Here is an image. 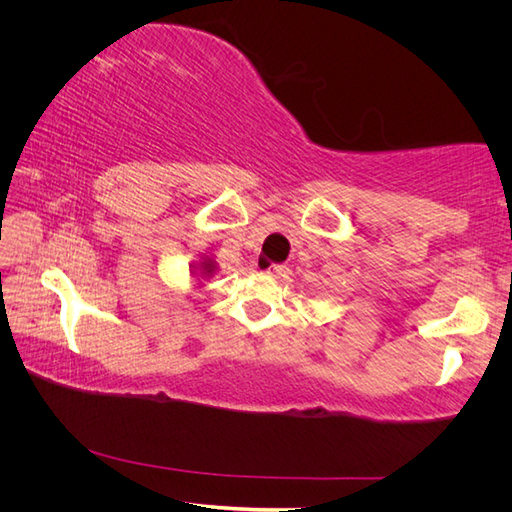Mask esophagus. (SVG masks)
I'll use <instances>...</instances> for the list:
<instances>
[{"label": "esophagus", "mask_w": 512, "mask_h": 512, "mask_svg": "<svg viewBox=\"0 0 512 512\" xmlns=\"http://www.w3.org/2000/svg\"><path fill=\"white\" fill-rule=\"evenodd\" d=\"M284 271H286V267H284V265H271V267H267V269H265V273L275 275V277H277V275H282Z\"/></svg>", "instance_id": "obj_1"}]
</instances>
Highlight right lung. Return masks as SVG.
<instances>
[{"label": "right lung", "mask_w": 512, "mask_h": 512, "mask_svg": "<svg viewBox=\"0 0 512 512\" xmlns=\"http://www.w3.org/2000/svg\"><path fill=\"white\" fill-rule=\"evenodd\" d=\"M203 269H205V273H211L215 267H213V262L211 260H207V262H203Z\"/></svg>", "instance_id": "1"}]
</instances>
